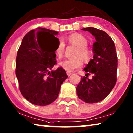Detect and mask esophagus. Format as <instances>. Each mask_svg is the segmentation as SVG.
Returning <instances> with one entry per match:
<instances>
[{
    "mask_svg": "<svg viewBox=\"0 0 133 133\" xmlns=\"http://www.w3.org/2000/svg\"><path fill=\"white\" fill-rule=\"evenodd\" d=\"M67 75H68V76H69V77L70 75H72V73L68 71V72H67Z\"/></svg>",
    "mask_w": 133,
    "mask_h": 133,
    "instance_id": "1",
    "label": "esophagus"
}]
</instances>
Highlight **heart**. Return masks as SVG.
I'll list each match as a JSON object with an SVG mask.
<instances>
[{
    "mask_svg": "<svg viewBox=\"0 0 133 133\" xmlns=\"http://www.w3.org/2000/svg\"><path fill=\"white\" fill-rule=\"evenodd\" d=\"M66 40L70 44L77 47L75 52V58L65 59L59 63V65L64 69L69 72L73 71L76 69L80 68L83 64L81 57L84 61H87L91 56V52L86 46L88 45V39L83 35L79 33H73L67 37ZM65 50V43L63 40H60L55 50V53L59 58L63 56ZM80 56L81 58L79 57Z\"/></svg>",
    "mask_w": 133,
    "mask_h": 133,
    "instance_id": "1",
    "label": "heart"
}]
</instances>
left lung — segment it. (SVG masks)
<instances>
[{
  "mask_svg": "<svg viewBox=\"0 0 133 133\" xmlns=\"http://www.w3.org/2000/svg\"><path fill=\"white\" fill-rule=\"evenodd\" d=\"M95 37L93 44V59L84 70L92 78L81 77L77 87L79 98L88 103H94L105 99L114 87L117 81V56L112 38L105 31L94 27L82 28Z\"/></svg>",
  "mask_w": 133,
  "mask_h": 133,
  "instance_id": "8db88e82",
  "label": "left lung"
}]
</instances>
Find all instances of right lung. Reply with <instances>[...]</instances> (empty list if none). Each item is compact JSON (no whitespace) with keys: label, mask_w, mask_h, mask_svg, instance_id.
<instances>
[{"label":"right lung","mask_w":133,"mask_h":133,"mask_svg":"<svg viewBox=\"0 0 133 133\" xmlns=\"http://www.w3.org/2000/svg\"><path fill=\"white\" fill-rule=\"evenodd\" d=\"M58 32L44 28L26 33L17 51L16 75L23 97L33 105L46 106L57 98L68 78L61 67L50 71L56 64L55 50ZM56 42L52 44L51 38Z\"/></svg>","instance_id":"obj_1"}]
</instances>
